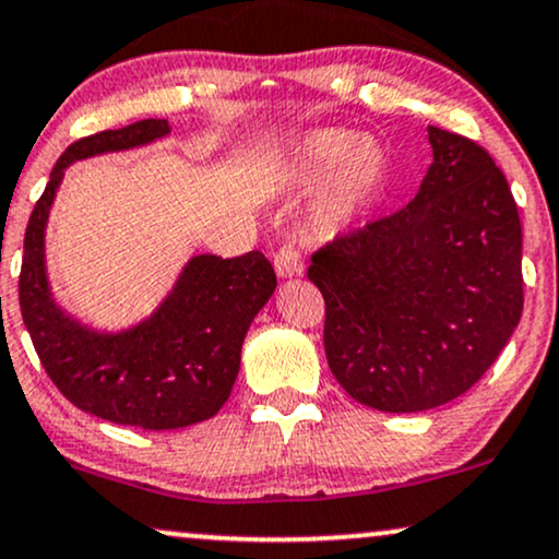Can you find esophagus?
<instances>
[{"label":"esophagus","mask_w":559,"mask_h":559,"mask_svg":"<svg viewBox=\"0 0 559 559\" xmlns=\"http://www.w3.org/2000/svg\"><path fill=\"white\" fill-rule=\"evenodd\" d=\"M273 265L278 278H294V275L304 273V260L294 245H281L273 255Z\"/></svg>","instance_id":"obj_1"}]
</instances>
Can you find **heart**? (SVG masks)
Returning a JSON list of instances; mask_svg holds the SVG:
<instances>
[{"label":"heart","mask_w":559,"mask_h":559,"mask_svg":"<svg viewBox=\"0 0 559 559\" xmlns=\"http://www.w3.org/2000/svg\"><path fill=\"white\" fill-rule=\"evenodd\" d=\"M284 167L296 188L321 186L309 203V229L332 237L348 229L373 201L386 178V154L356 131L317 129L288 144Z\"/></svg>","instance_id":"b5f03b06"}]
</instances>
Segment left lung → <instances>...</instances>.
<instances>
[{"mask_svg":"<svg viewBox=\"0 0 559 559\" xmlns=\"http://www.w3.org/2000/svg\"><path fill=\"white\" fill-rule=\"evenodd\" d=\"M418 195L317 250L324 353L337 384L381 413H423L496 364L524 312L521 218L506 175L459 133L428 126Z\"/></svg>","mask_w":559,"mask_h":559,"instance_id":"8db88e82","label":"left lung"}]
</instances>
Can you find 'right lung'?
<instances>
[{"label": "right lung", "mask_w": 559, "mask_h": 559, "mask_svg": "<svg viewBox=\"0 0 559 559\" xmlns=\"http://www.w3.org/2000/svg\"><path fill=\"white\" fill-rule=\"evenodd\" d=\"M165 136V118H146L74 141L35 203L20 271L23 322L59 392L84 413L144 430L214 418L235 386L247 330L275 292L273 265L252 250L229 260L190 258L159 307L118 332L84 324L56 301L46 271V224L63 169Z\"/></svg>", "instance_id": "add662e5"}]
</instances>
